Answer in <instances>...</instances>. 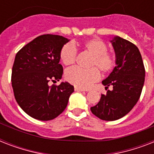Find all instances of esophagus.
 I'll list each match as a JSON object with an SVG mask.
<instances>
[{
    "label": "esophagus",
    "mask_w": 154,
    "mask_h": 154,
    "mask_svg": "<svg viewBox=\"0 0 154 154\" xmlns=\"http://www.w3.org/2000/svg\"><path fill=\"white\" fill-rule=\"evenodd\" d=\"M75 91H78V92H82V91H85L83 89H81V88H78V87H75L74 88Z\"/></svg>",
    "instance_id": "34e87169"
}]
</instances>
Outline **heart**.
<instances>
[{
    "instance_id": "heart-1",
    "label": "heart",
    "mask_w": 154,
    "mask_h": 154,
    "mask_svg": "<svg viewBox=\"0 0 154 154\" xmlns=\"http://www.w3.org/2000/svg\"><path fill=\"white\" fill-rule=\"evenodd\" d=\"M88 54L92 56L88 69L72 68L65 72V79L72 85L81 89H87L97 82L101 77V73L106 74L112 72L116 66V57L112 53L107 51L105 42L97 38L87 40L82 45ZM60 58L66 66L74 65L77 60V49L72 43H67L60 49Z\"/></svg>"
}]
</instances>
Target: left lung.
I'll list each match as a JSON object with an SVG mask.
<instances>
[{"mask_svg":"<svg viewBox=\"0 0 154 154\" xmlns=\"http://www.w3.org/2000/svg\"><path fill=\"white\" fill-rule=\"evenodd\" d=\"M117 57V66L104 80L105 89L112 85L113 90L102 94L95 106L90 108L96 117L104 121L120 119L130 112L140 98L146 70L138 48L119 37L112 41Z\"/></svg>","mask_w":154,"mask_h":154,"instance_id":"obj_1","label":"left lung"}]
</instances>
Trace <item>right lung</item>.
Segmentation results:
<instances>
[{
	"label": "right lung",
	"mask_w": 154,
	"mask_h": 154,
	"mask_svg": "<svg viewBox=\"0 0 154 154\" xmlns=\"http://www.w3.org/2000/svg\"><path fill=\"white\" fill-rule=\"evenodd\" d=\"M68 42L59 35H41L16 54L11 76L14 97L20 107L35 119L49 121L59 116L74 91L68 82L49 85L62 77L60 52Z\"/></svg>",
	"instance_id": "add662e5"
}]
</instances>
